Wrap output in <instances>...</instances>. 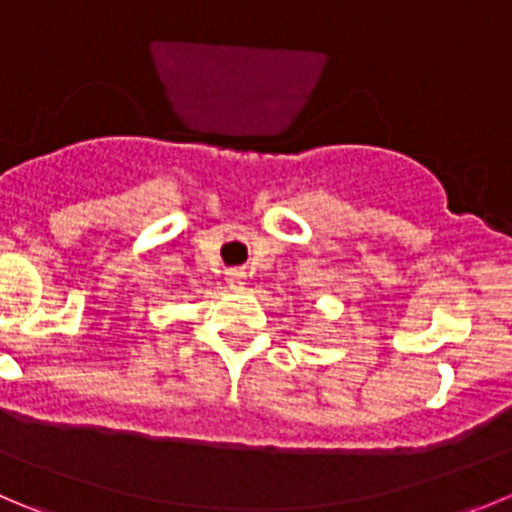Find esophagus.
Masks as SVG:
<instances>
[{
  "label": "esophagus",
  "instance_id": "obj_1",
  "mask_svg": "<svg viewBox=\"0 0 512 512\" xmlns=\"http://www.w3.org/2000/svg\"><path fill=\"white\" fill-rule=\"evenodd\" d=\"M227 285H230V290H242V287H245V275H242V272H230Z\"/></svg>",
  "mask_w": 512,
  "mask_h": 512
}]
</instances>
